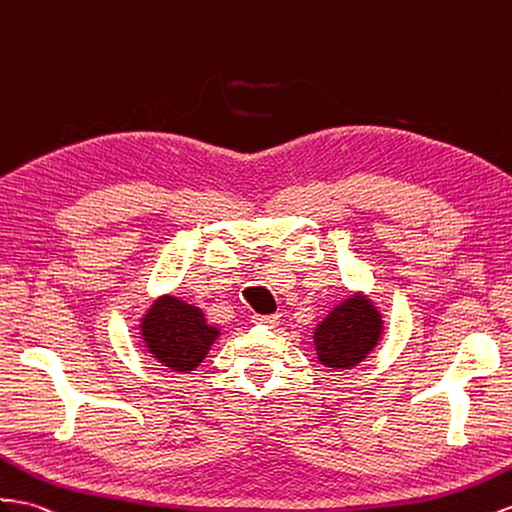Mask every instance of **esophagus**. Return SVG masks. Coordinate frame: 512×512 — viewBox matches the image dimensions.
<instances>
[{
  "instance_id": "1",
  "label": "esophagus",
  "mask_w": 512,
  "mask_h": 512,
  "mask_svg": "<svg viewBox=\"0 0 512 512\" xmlns=\"http://www.w3.org/2000/svg\"><path fill=\"white\" fill-rule=\"evenodd\" d=\"M252 321L258 325H267V327H275L280 321L278 314H254Z\"/></svg>"
}]
</instances>
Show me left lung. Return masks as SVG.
Wrapping results in <instances>:
<instances>
[{
  "instance_id": "8db88e82",
  "label": "left lung",
  "mask_w": 512,
  "mask_h": 512,
  "mask_svg": "<svg viewBox=\"0 0 512 512\" xmlns=\"http://www.w3.org/2000/svg\"><path fill=\"white\" fill-rule=\"evenodd\" d=\"M383 321L377 308L362 295H353L327 314L316 327V357L329 368H351L377 347Z\"/></svg>"
}]
</instances>
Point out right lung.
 <instances>
[{
    "label": "right lung",
    "mask_w": 512,
    "mask_h": 512,
    "mask_svg": "<svg viewBox=\"0 0 512 512\" xmlns=\"http://www.w3.org/2000/svg\"><path fill=\"white\" fill-rule=\"evenodd\" d=\"M148 351L163 366L187 372L200 366L219 329L206 323L204 314L176 297H161L142 319Z\"/></svg>",
    "instance_id": "right-lung-1"
}]
</instances>
